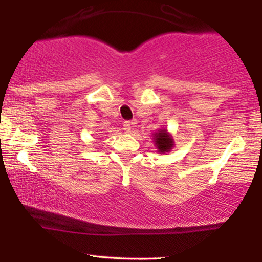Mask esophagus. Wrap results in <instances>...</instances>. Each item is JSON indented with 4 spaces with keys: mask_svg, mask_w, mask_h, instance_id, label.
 I'll return each instance as SVG.
<instances>
[{
    "mask_svg": "<svg viewBox=\"0 0 262 262\" xmlns=\"http://www.w3.org/2000/svg\"><path fill=\"white\" fill-rule=\"evenodd\" d=\"M132 129H133V122H124L123 123V130L125 133H130Z\"/></svg>",
    "mask_w": 262,
    "mask_h": 262,
    "instance_id": "obj_1",
    "label": "esophagus"
}]
</instances>
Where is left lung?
<instances>
[{"label":"left lung","instance_id":"left-lung-1","mask_svg":"<svg viewBox=\"0 0 262 262\" xmlns=\"http://www.w3.org/2000/svg\"><path fill=\"white\" fill-rule=\"evenodd\" d=\"M152 140H154V145L158 149L159 154L170 152L173 149V146H175L173 137L165 128H161L158 132H154L152 133Z\"/></svg>","mask_w":262,"mask_h":262}]
</instances>
